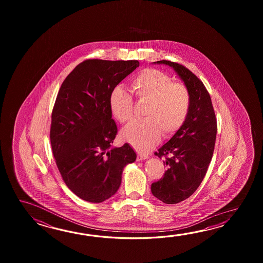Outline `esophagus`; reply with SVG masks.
<instances>
[{
    "label": "esophagus",
    "instance_id": "esophagus-1",
    "mask_svg": "<svg viewBox=\"0 0 263 263\" xmlns=\"http://www.w3.org/2000/svg\"><path fill=\"white\" fill-rule=\"evenodd\" d=\"M148 156L146 155V154H142V153H139L138 154V156H137V160L138 161H142V160H145V159H147Z\"/></svg>",
    "mask_w": 263,
    "mask_h": 263
}]
</instances>
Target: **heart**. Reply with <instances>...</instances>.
<instances>
[{
  "instance_id": "b5f03b06",
  "label": "heart",
  "mask_w": 263,
  "mask_h": 263,
  "mask_svg": "<svg viewBox=\"0 0 263 263\" xmlns=\"http://www.w3.org/2000/svg\"><path fill=\"white\" fill-rule=\"evenodd\" d=\"M135 100L145 103V120L129 124L122 130L125 141L138 151L151 149L161 139L171 137L188 118L191 106L189 89L184 84L174 83L169 75L155 68H146L132 81ZM110 109L120 123L134 118V101L127 90L118 86L110 96Z\"/></svg>"
}]
</instances>
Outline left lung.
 <instances>
[{
	"label": "left lung",
	"instance_id": "left-lung-1",
	"mask_svg": "<svg viewBox=\"0 0 263 263\" xmlns=\"http://www.w3.org/2000/svg\"><path fill=\"white\" fill-rule=\"evenodd\" d=\"M173 67L191 95L190 111L184 125L154 154L164 157L167 166L161 179L151 184L153 196L165 204H177L190 197L204 179L212 161L217 121L211 96L201 80L175 62H155Z\"/></svg>",
	"mask_w": 263,
	"mask_h": 263
}]
</instances>
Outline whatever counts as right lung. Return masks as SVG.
I'll return each instance as SVG.
<instances>
[{"label": "right lung", "mask_w": 263, "mask_h": 263, "mask_svg": "<svg viewBox=\"0 0 263 263\" xmlns=\"http://www.w3.org/2000/svg\"><path fill=\"white\" fill-rule=\"evenodd\" d=\"M138 67L137 60H85L67 75L56 97L51 149L64 182L85 201L101 203L114 196L123 168L136 159L129 144L111 146L118 127L110 96Z\"/></svg>", "instance_id": "1"}]
</instances>
